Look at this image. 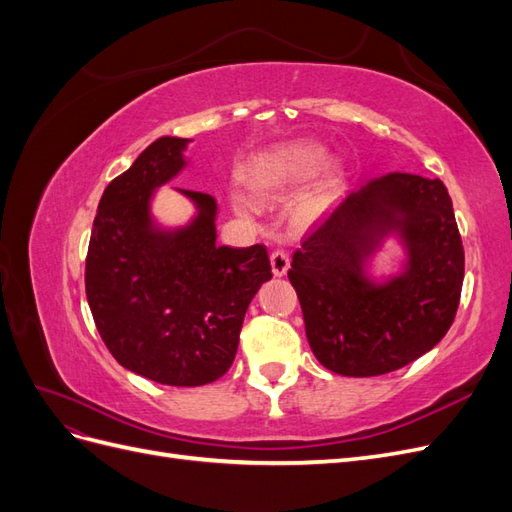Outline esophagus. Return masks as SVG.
Returning a JSON list of instances; mask_svg holds the SVG:
<instances>
[{"instance_id":"1","label":"esophagus","mask_w":512,"mask_h":512,"mask_svg":"<svg viewBox=\"0 0 512 512\" xmlns=\"http://www.w3.org/2000/svg\"><path fill=\"white\" fill-rule=\"evenodd\" d=\"M288 267H290V258L284 250H277L271 254V269H273L275 277H284Z\"/></svg>"}]
</instances>
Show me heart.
Instances as JSON below:
<instances>
[{"mask_svg": "<svg viewBox=\"0 0 512 512\" xmlns=\"http://www.w3.org/2000/svg\"><path fill=\"white\" fill-rule=\"evenodd\" d=\"M329 153L320 145L312 143H294L280 145L258 153L243 168V179L247 185L265 198H280L294 194L312 183L327 166ZM339 192V183L335 179H327L318 183L316 188L309 190L297 205V220L301 224H314L320 215L329 209ZM232 205L239 213L252 215L256 213V205L250 198L235 192L232 194Z\"/></svg>", "mask_w": 512, "mask_h": 512, "instance_id": "1", "label": "heart"}]
</instances>
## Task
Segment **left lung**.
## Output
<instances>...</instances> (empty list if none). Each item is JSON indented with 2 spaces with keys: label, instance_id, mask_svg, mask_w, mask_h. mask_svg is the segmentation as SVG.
<instances>
[{
  "label": "left lung",
  "instance_id": "obj_1",
  "mask_svg": "<svg viewBox=\"0 0 512 512\" xmlns=\"http://www.w3.org/2000/svg\"><path fill=\"white\" fill-rule=\"evenodd\" d=\"M402 252L389 273L373 260ZM288 280L316 359L333 374L382 376L451 329L463 284L453 200L440 179L391 173L348 190L294 252Z\"/></svg>",
  "mask_w": 512,
  "mask_h": 512
}]
</instances>
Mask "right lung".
<instances>
[{
  "label": "right lung",
  "mask_w": 512,
  "mask_h": 512,
  "mask_svg": "<svg viewBox=\"0 0 512 512\" xmlns=\"http://www.w3.org/2000/svg\"><path fill=\"white\" fill-rule=\"evenodd\" d=\"M192 138L162 136L106 185L91 228L85 290L115 361L147 380L200 386L235 361L247 305L271 280L265 245H218V203L179 190L192 215L164 224L156 194L190 166Z\"/></svg>",
  "instance_id": "add662e5"
}]
</instances>
